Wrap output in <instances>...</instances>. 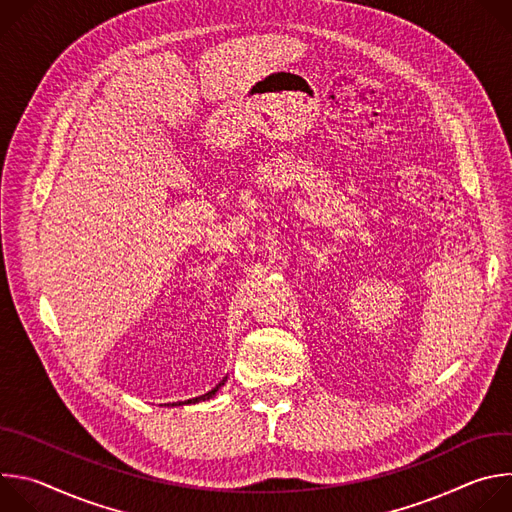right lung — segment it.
Listing matches in <instances>:
<instances>
[{
	"label": "right lung",
	"mask_w": 512,
	"mask_h": 512,
	"mask_svg": "<svg viewBox=\"0 0 512 512\" xmlns=\"http://www.w3.org/2000/svg\"><path fill=\"white\" fill-rule=\"evenodd\" d=\"M225 381H227V377H225V379H223V381H221V383H218V385H216V387H214V389H210V391H208V393H204V395H200V397H194V399H188V401H184V403H186V405H188V403H198V401H208V399H210V397H212V395H216V391H218V389H221V387H223V385H225ZM184 403H182V401H178V403H172V407H174V405H184Z\"/></svg>",
	"instance_id": "add662e5"
}]
</instances>
